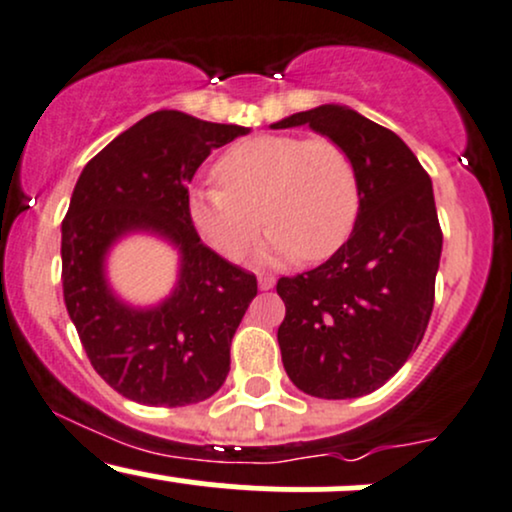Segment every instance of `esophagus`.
<instances>
[{
    "label": "esophagus",
    "mask_w": 512,
    "mask_h": 512,
    "mask_svg": "<svg viewBox=\"0 0 512 512\" xmlns=\"http://www.w3.org/2000/svg\"><path fill=\"white\" fill-rule=\"evenodd\" d=\"M273 285H275V278H273V275H258V287H261L263 292H266V290H273Z\"/></svg>",
    "instance_id": "34e87169"
}]
</instances>
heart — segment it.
<instances>
[{"label": "heart", "mask_w": 512, "mask_h": 512, "mask_svg": "<svg viewBox=\"0 0 512 512\" xmlns=\"http://www.w3.org/2000/svg\"><path fill=\"white\" fill-rule=\"evenodd\" d=\"M220 186L189 196L196 232L239 261L270 227L263 256L321 261L347 242L359 215L357 167L330 138L256 136L215 162Z\"/></svg>", "instance_id": "1"}]
</instances>
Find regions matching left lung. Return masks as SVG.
I'll use <instances>...</instances> for the list:
<instances>
[{"label":"left lung","instance_id":"left-lung-1","mask_svg":"<svg viewBox=\"0 0 512 512\" xmlns=\"http://www.w3.org/2000/svg\"><path fill=\"white\" fill-rule=\"evenodd\" d=\"M302 124L350 153L359 215L326 263L278 280L282 364L306 395L359 398L398 374L422 342L443 232L429 174L398 134L342 105L297 112L273 129Z\"/></svg>","mask_w":512,"mask_h":512}]
</instances>
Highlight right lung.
<instances>
[{
    "instance_id": "1",
    "label": "right lung",
    "mask_w": 512,
    "mask_h": 512,
    "mask_svg": "<svg viewBox=\"0 0 512 512\" xmlns=\"http://www.w3.org/2000/svg\"><path fill=\"white\" fill-rule=\"evenodd\" d=\"M244 134L160 110L107 143L78 177L62 222L64 304L93 369L124 398L184 407L225 383L256 275L201 242L189 182L210 150ZM129 231L160 233L183 256L178 287L155 310L124 305L104 280L106 249Z\"/></svg>"
}]
</instances>
